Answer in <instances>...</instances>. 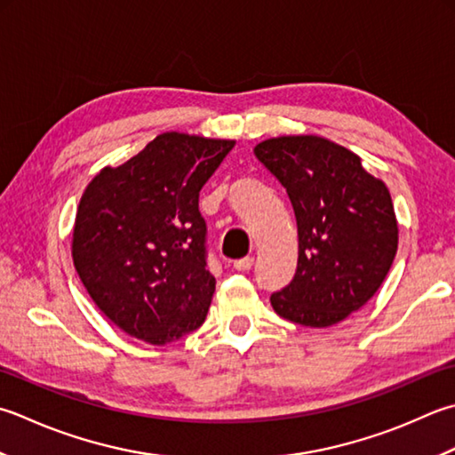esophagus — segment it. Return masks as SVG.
I'll return each instance as SVG.
<instances>
[{"label":"esophagus","instance_id":"34e87169","mask_svg":"<svg viewBox=\"0 0 455 455\" xmlns=\"http://www.w3.org/2000/svg\"><path fill=\"white\" fill-rule=\"evenodd\" d=\"M252 264H254V258L252 256H244V258H240V260L235 262V268L238 272H246V270L252 268Z\"/></svg>","mask_w":455,"mask_h":455}]
</instances>
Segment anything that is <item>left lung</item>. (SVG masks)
<instances>
[{"label": "left lung", "mask_w": 455, "mask_h": 455, "mask_svg": "<svg viewBox=\"0 0 455 455\" xmlns=\"http://www.w3.org/2000/svg\"><path fill=\"white\" fill-rule=\"evenodd\" d=\"M286 187L298 220V270L272 293L280 317L331 327L375 296L393 266L398 222L388 187L361 157L322 136H280L254 148Z\"/></svg>", "instance_id": "8db88e82"}]
</instances>
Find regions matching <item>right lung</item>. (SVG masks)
Returning a JSON list of instances; mask_svg holds the SVG:
<instances>
[{"instance_id":"obj_1","label":"right lung","mask_w":455,"mask_h":455,"mask_svg":"<svg viewBox=\"0 0 455 455\" xmlns=\"http://www.w3.org/2000/svg\"><path fill=\"white\" fill-rule=\"evenodd\" d=\"M235 140L159 133L80 197L73 262L98 309L124 333L167 345L201 327L215 293L199 191Z\"/></svg>"}]
</instances>
